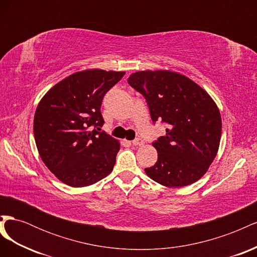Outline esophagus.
Returning a JSON list of instances; mask_svg holds the SVG:
<instances>
[{
	"mask_svg": "<svg viewBox=\"0 0 257 257\" xmlns=\"http://www.w3.org/2000/svg\"><path fill=\"white\" fill-rule=\"evenodd\" d=\"M132 144H133L134 146H143V145L145 144V142L143 141V139H142V138H136V139H135V141H133V142H132Z\"/></svg>",
	"mask_w": 257,
	"mask_h": 257,
	"instance_id": "esophagus-1",
	"label": "esophagus"
}]
</instances>
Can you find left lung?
<instances>
[{
	"instance_id": "left-lung-1",
	"label": "left lung",
	"mask_w": 257,
	"mask_h": 257,
	"mask_svg": "<svg viewBox=\"0 0 257 257\" xmlns=\"http://www.w3.org/2000/svg\"><path fill=\"white\" fill-rule=\"evenodd\" d=\"M145 96L153 122L167 124L166 135L152 145L158 161L147 176L167 188L196 182L219 150L222 119L208 93L188 77L166 69L141 71L127 79Z\"/></svg>"
}]
</instances>
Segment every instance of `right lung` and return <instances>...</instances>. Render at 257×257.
<instances>
[{
  "label": "right lung",
  "instance_id": "obj_1",
  "mask_svg": "<svg viewBox=\"0 0 257 257\" xmlns=\"http://www.w3.org/2000/svg\"><path fill=\"white\" fill-rule=\"evenodd\" d=\"M125 72L93 68L69 75L46 93L34 115V138L45 165L60 181L82 188L109 175L120 143L105 132L107 91Z\"/></svg>",
  "mask_w": 257,
  "mask_h": 257
}]
</instances>
